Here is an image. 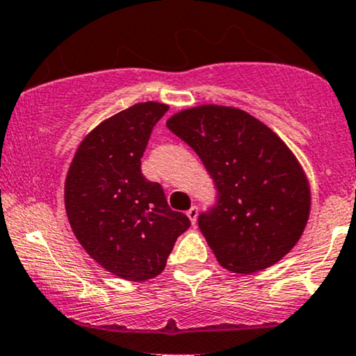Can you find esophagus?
Masks as SVG:
<instances>
[{"label":"esophagus","mask_w":356,"mask_h":356,"mask_svg":"<svg viewBox=\"0 0 356 356\" xmlns=\"http://www.w3.org/2000/svg\"><path fill=\"white\" fill-rule=\"evenodd\" d=\"M186 216H188V218H190L191 225H195L196 223V218H198V207H191L190 210L186 211Z\"/></svg>","instance_id":"obj_1"}]
</instances>
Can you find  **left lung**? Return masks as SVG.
<instances>
[{
    "label": "left lung",
    "instance_id": "obj_1",
    "mask_svg": "<svg viewBox=\"0 0 356 356\" xmlns=\"http://www.w3.org/2000/svg\"><path fill=\"white\" fill-rule=\"evenodd\" d=\"M166 127L195 149L218 190V204L198 216L213 254L233 273L270 268L298 243L312 191L285 141L243 110L200 104Z\"/></svg>",
    "mask_w": 356,
    "mask_h": 356
}]
</instances>
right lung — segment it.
I'll list each match as a JSON object with an SVG mask.
<instances>
[{
	"label": "right lung",
	"mask_w": 356,
	"mask_h": 356,
	"mask_svg": "<svg viewBox=\"0 0 356 356\" xmlns=\"http://www.w3.org/2000/svg\"><path fill=\"white\" fill-rule=\"evenodd\" d=\"M168 111L136 103L91 129L65 179L66 216L79 245L104 270L145 282L165 270L190 220L168 207L160 183L141 175V156L154 124Z\"/></svg>",
	"instance_id": "obj_1"
}]
</instances>
